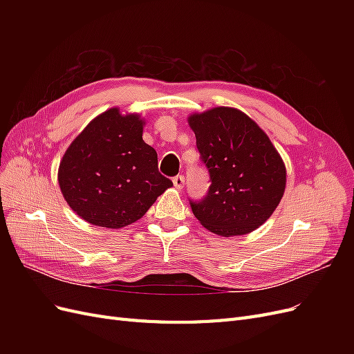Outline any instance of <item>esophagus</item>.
I'll use <instances>...</instances> for the list:
<instances>
[{
    "instance_id": "obj_1",
    "label": "esophagus",
    "mask_w": 354,
    "mask_h": 354,
    "mask_svg": "<svg viewBox=\"0 0 354 354\" xmlns=\"http://www.w3.org/2000/svg\"><path fill=\"white\" fill-rule=\"evenodd\" d=\"M173 185L176 186V189H181L185 185V177L183 176H176L173 178Z\"/></svg>"
}]
</instances>
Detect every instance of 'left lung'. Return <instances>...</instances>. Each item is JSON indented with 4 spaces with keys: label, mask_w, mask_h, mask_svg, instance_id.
Masks as SVG:
<instances>
[{
    "label": "left lung",
    "mask_w": 354,
    "mask_h": 354,
    "mask_svg": "<svg viewBox=\"0 0 354 354\" xmlns=\"http://www.w3.org/2000/svg\"><path fill=\"white\" fill-rule=\"evenodd\" d=\"M187 122L211 178L207 196L190 201L195 217L226 238L259 229L286 186L285 164L269 136L248 115L227 106L192 113Z\"/></svg>",
    "instance_id": "1"
}]
</instances>
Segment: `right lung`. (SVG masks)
<instances>
[{"instance_id":"1","label":"right lung","mask_w":354,"mask_h":354,"mask_svg":"<svg viewBox=\"0 0 354 354\" xmlns=\"http://www.w3.org/2000/svg\"><path fill=\"white\" fill-rule=\"evenodd\" d=\"M145 120L111 108L75 137L57 180L75 214L93 226L121 229L142 218L173 186L158 171L156 151L145 143Z\"/></svg>"}]
</instances>
